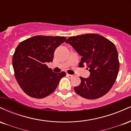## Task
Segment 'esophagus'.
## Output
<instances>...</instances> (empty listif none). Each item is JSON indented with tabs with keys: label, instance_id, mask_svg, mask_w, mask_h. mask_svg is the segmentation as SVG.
Masks as SVG:
<instances>
[{
	"label": "esophagus",
	"instance_id": "esophagus-1",
	"mask_svg": "<svg viewBox=\"0 0 131 131\" xmlns=\"http://www.w3.org/2000/svg\"><path fill=\"white\" fill-rule=\"evenodd\" d=\"M67 76L68 78H70H70H73V75H71V74H67Z\"/></svg>",
	"mask_w": 131,
	"mask_h": 131
}]
</instances>
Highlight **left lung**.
I'll use <instances>...</instances> for the list:
<instances>
[{
    "label": "left lung",
    "mask_w": 131,
    "mask_h": 131,
    "mask_svg": "<svg viewBox=\"0 0 131 131\" xmlns=\"http://www.w3.org/2000/svg\"><path fill=\"white\" fill-rule=\"evenodd\" d=\"M70 43L82 57L79 67L86 64L91 73L88 78H81V84L74 87L76 94L88 99L105 95L115 83L119 69L116 48L113 43L101 35L85 34L69 37Z\"/></svg>",
    "instance_id": "obj_1"
}]
</instances>
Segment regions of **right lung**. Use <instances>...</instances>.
Masks as SVG:
<instances>
[{"label": "right lung", "mask_w": 131, "mask_h": 131, "mask_svg": "<svg viewBox=\"0 0 131 131\" xmlns=\"http://www.w3.org/2000/svg\"><path fill=\"white\" fill-rule=\"evenodd\" d=\"M65 40V37L36 36L22 41L16 48L12 60L15 76L28 95L46 97L66 76L63 71L54 73L46 64L53 61L55 49Z\"/></svg>", "instance_id": "1"}]
</instances>
